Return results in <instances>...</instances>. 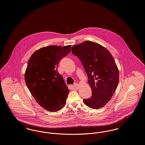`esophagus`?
Returning a JSON list of instances; mask_svg holds the SVG:
<instances>
[{"label":"esophagus","mask_w":145,"mask_h":145,"mask_svg":"<svg viewBox=\"0 0 145 145\" xmlns=\"http://www.w3.org/2000/svg\"><path fill=\"white\" fill-rule=\"evenodd\" d=\"M73 86H74L75 88H76V89H78V87H79V85H78V84L75 83L73 84Z\"/></svg>","instance_id":"34e87169"}]
</instances>
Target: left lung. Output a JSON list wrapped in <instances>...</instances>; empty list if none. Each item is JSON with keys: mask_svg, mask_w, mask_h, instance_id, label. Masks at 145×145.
I'll return each mask as SVG.
<instances>
[{"mask_svg": "<svg viewBox=\"0 0 145 145\" xmlns=\"http://www.w3.org/2000/svg\"><path fill=\"white\" fill-rule=\"evenodd\" d=\"M72 53L80 59L92 89V96L84 99V103L92 109L103 107L110 100L118 83L114 59L106 49L92 41L73 46Z\"/></svg>", "mask_w": 145, "mask_h": 145, "instance_id": "8db88e82", "label": "left lung"}]
</instances>
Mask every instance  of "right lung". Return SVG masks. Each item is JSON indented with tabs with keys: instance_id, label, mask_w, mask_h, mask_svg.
<instances>
[{
	"instance_id": "obj_1",
	"label": "right lung",
	"mask_w": 145,
	"mask_h": 145,
	"mask_svg": "<svg viewBox=\"0 0 145 145\" xmlns=\"http://www.w3.org/2000/svg\"><path fill=\"white\" fill-rule=\"evenodd\" d=\"M71 46H50L37 50L29 60L25 82L36 102L49 111L65 105L69 90L57 66L71 52Z\"/></svg>"
}]
</instances>
